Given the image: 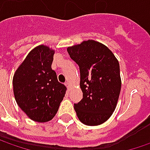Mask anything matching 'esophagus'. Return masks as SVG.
Listing matches in <instances>:
<instances>
[{"label": "esophagus", "mask_w": 150, "mask_h": 150, "mask_svg": "<svg viewBox=\"0 0 150 150\" xmlns=\"http://www.w3.org/2000/svg\"><path fill=\"white\" fill-rule=\"evenodd\" d=\"M65 85H66L67 88L68 90H70V88H71V84H70V83L69 82H67V83H65Z\"/></svg>", "instance_id": "obj_1"}]
</instances>
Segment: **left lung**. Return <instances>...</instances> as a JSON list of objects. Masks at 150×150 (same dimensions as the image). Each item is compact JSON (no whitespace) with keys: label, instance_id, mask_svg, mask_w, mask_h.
Masks as SVG:
<instances>
[{"label":"left lung","instance_id":"left-lung-1","mask_svg":"<svg viewBox=\"0 0 150 150\" xmlns=\"http://www.w3.org/2000/svg\"><path fill=\"white\" fill-rule=\"evenodd\" d=\"M67 50L80 69L83 98L74 104L78 119L88 126L103 124L115 110L121 90L118 59L105 45L94 40Z\"/></svg>","mask_w":150,"mask_h":150}]
</instances>
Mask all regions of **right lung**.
Instances as JSON below:
<instances>
[{"label": "right lung", "mask_w": 150, "mask_h": 150, "mask_svg": "<svg viewBox=\"0 0 150 150\" xmlns=\"http://www.w3.org/2000/svg\"><path fill=\"white\" fill-rule=\"evenodd\" d=\"M54 50L36 47L15 72L13 92L21 109L33 121L45 123L54 118L67 88L52 69Z\"/></svg>", "instance_id": "1"}]
</instances>
